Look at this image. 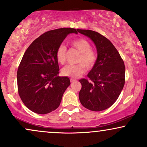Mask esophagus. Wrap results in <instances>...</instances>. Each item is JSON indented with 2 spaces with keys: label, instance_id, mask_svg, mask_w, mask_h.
Returning <instances> with one entry per match:
<instances>
[{
  "label": "esophagus",
  "instance_id": "obj_1",
  "mask_svg": "<svg viewBox=\"0 0 147 147\" xmlns=\"http://www.w3.org/2000/svg\"><path fill=\"white\" fill-rule=\"evenodd\" d=\"M75 81H77V80L75 79H70V82L71 83H73V82H75Z\"/></svg>",
  "mask_w": 147,
  "mask_h": 147
}]
</instances>
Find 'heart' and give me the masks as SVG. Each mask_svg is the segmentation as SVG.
Returning a JSON list of instances; mask_svg holds the SVG:
<instances>
[{
    "label": "heart",
    "instance_id": "b5f03b06",
    "mask_svg": "<svg viewBox=\"0 0 147 147\" xmlns=\"http://www.w3.org/2000/svg\"><path fill=\"white\" fill-rule=\"evenodd\" d=\"M72 46L75 48L80 55L77 65H68L61 70L63 75L71 78H78L85 72V67L90 70L94 66L96 62L97 55L96 52L92 49L90 43L85 39H78L72 42ZM66 48L64 45L59 46L56 51V59L60 64H64L66 61Z\"/></svg>",
    "mask_w": 147,
    "mask_h": 147
}]
</instances>
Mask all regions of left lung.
Listing matches in <instances>:
<instances>
[{
  "label": "left lung",
  "mask_w": 147,
  "mask_h": 147,
  "mask_svg": "<svg viewBox=\"0 0 147 147\" xmlns=\"http://www.w3.org/2000/svg\"><path fill=\"white\" fill-rule=\"evenodd\" d=\"M94 43L97 59L88 77L92 81L79 80L81 89L79 98L81 105L91 111L109 108L118 99L125 85V66L119 53L107 38L91 30L77 29Z\"/></svg>",
  "instance_id": "obj_1"
}]
</instances>
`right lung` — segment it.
I'll use <instances>...</instances> for the list:
<instances>
[{
	"label": "right lung",
	"mask_w": 147,
	"mask_h": 147,
	"mask_svg": "<svg viewBox=\"0 0 147 147\" xmlns=\"http://www.w3.org/2000/svg\"><path fill=\"white\" fill-rule=\"evenodd\" d=\"M77 29L61 28L47 31L28 47L17 72L18 93L23 103L39 114L50 113L59 107L70 85L68 77H59L56 51L70 33Z\"/></svg>",
	"instance_id": "right-lung-1"
}]
</instances>
